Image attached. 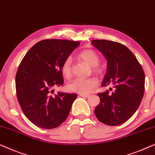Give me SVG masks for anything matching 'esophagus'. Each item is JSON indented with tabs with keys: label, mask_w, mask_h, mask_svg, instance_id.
Listing matches in <instances>:
<instances>
[{
	"label": "esophagus",
	"mask_w": 155,
	"mask_h": 155,
	"mask_svg": "<svg viewBox=\"0 0 155 155\" xmlns=\"http://www.w3.org/2000/svg\"><path fill=\"white\" fill-rule=\"evenodd\" d=\"M80 96H82V97H85V98H88V97H89V96H90L89 94H80Z\"/></svg>",
	"instance_id": "obj_1"
}]
</instances>
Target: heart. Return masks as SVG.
Here are the masks:
<instances>
[{
  "mask_svg": "<svg viewBox=\"0 0 155 155\" xmlns=\"http://www.w3.org/2000/svg\"><path fill=\"white\" fill-rule=\"evenodd\" d=\"M79 57L92 67L94 72H100L101 69L97 66L100 62V58L95 51L93 50H84L80 53ZM71 63H72L71 58L68 57L64 60L61 65V73L66 78H70L72 75ZM98 84V80L95 78H90L84 80L75 79L69 83L68 89L71 92L85 94L89 93L94 88H95Z\"/></svg>",
  "mask_w": 155,
  "mask_h": 155,
  "instance_id": "heart-1",
  "label": "heart"
}]
</instances>
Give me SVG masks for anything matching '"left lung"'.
<instances>
[{"mask_svg": "<svg viewBox=\"0 0 155 155\" xmlns=\"http://www.w3.org/2000/svg\"><path fill=\"white\" fill-rule=\"evenodd\" d=\"M91 44L107 61L101 86L113 85L115 89L112 94L108 90L98 94L100 104L94 113L101 122L117 126L131 117L140 104L145 90L144 71L124 45L106 40H94Z\"/></svg>", "mask_w": 155, "mask_h": 155, "instance_id": "left-lung-1", "label": "left lung"}]
</instances>
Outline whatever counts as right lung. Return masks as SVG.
<instances>
[{
  "label": "right lung",
  "instance_id": "obj_1",
  "mask_svg": "<svg viewBox=\"0 0 155 155\" xmlns=\"http://www.w3.org/2000/svg\"><path fill=\"white\" fill-rule=\"evenodd\" d=\"M80 44L68 40H41L21 61L15 78L17 99L24 115L35 126L54 129L68 117L77 94H51L54 87L64 84L63 62Z\"/></svg>",
  "mask_w": 155,
  "mask_h": 155
}]
</instances>
